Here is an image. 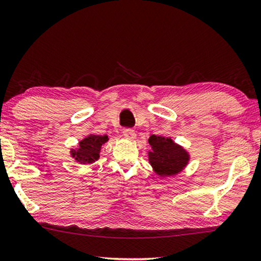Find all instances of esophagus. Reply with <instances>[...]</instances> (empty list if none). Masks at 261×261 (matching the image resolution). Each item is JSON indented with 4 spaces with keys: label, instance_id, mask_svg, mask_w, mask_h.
<instances>
[{
    "label": "esophagus",
    "instance_id": "obj_1",
    "mask_svg": "<svg viewBox=\"0 0 261 261\" xmlns=\"http://www.w3.org/2000/svg\"><path fill=\"white\" fill-rule=\"evenodd\" d=\"M122 136H124L127 140H134L136 137V133H135V130H133L130 128H125V129H122Z\"/></svg>",
    "mask_w": 261,
    "mask_h": 261
}]
</instances>
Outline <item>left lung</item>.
<instances>
[{"label": "left lung", "mask_w": 261, "mask_h": 261, "mask_svg": "<svg viewBox=\"0 0 261 261\" xmlns=\"http://www.w3.org/2000/svg\"><path fill=\"white\" fill-rule=\"evenodd\" d=\"M149 144L152 149L149 151V162L161 177L175 176L189 164L190 154L170 137L151 135Z\"/></svg>", "instance_id": "8db88e82"}]
</instances>
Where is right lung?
<instances>
[{"label":"right lung","instance_id":"obj_1","mask_svg":"<svg viewBox=\"0 0 261 261\" xmlns=\"http://www.w3.org/2000/svg\"><path fill=\"white\" fill-rule=\"evenodd\" d=\"M108 140L107 135H88L80 142L77 149L70 151L71 156L80 164H93L100 158L101 147Z\"/></svg>","mask_w":261,"mask_h":261}]
</instances>
